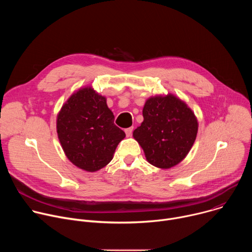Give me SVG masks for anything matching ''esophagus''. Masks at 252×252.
Masks as SVG:
<instances>
[{
    "instance_id": "obj_1",
    "label": "esophagus",
    "mask_w": 252,
    "mask_h": 252,
    "mask_svg": "<svg viewBox=\"0 0 252 252\" xmlns=\"http://www.w3.org/2000/svg\"><path fill=\"white\" fill-rule=\"evenodd\" d=\"M132 130H133V126H131V127H128V128H126V129H125V131H126V136H127V137L131 136V134H132Z\"/></svg>"
}]
</instances>
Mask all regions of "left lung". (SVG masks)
<instances>
[{
    "instance_id": "1",
    "label": "left lung",
    "mask_w": 252,
    "mask_h": 252,
    "mask_svg": "<svg viewBox=\"0 0 252 252\" xmlns=\"http://www.w3.org/2000/svg\"><path fill=\"white\" fill-rule=\"evenodd\" d=\"M142 116L143 122L132 136L145 152L147 160L162 169L184 160L198 130L197 119L190 107L171 94L156 95L147 99Z\"/></svg>"
}]
</instances>
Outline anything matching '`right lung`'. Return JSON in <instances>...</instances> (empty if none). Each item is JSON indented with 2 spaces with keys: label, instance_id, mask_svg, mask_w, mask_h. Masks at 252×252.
<instances>
[{
  "label": "right lung",
  "instance_id": "add662e5",
  "mask_svg": "<svg viewBox=\"0 0 252 252\" xmlns=\"http://www.w3.org/2000/svg\"><path fill=\"white\" fill-rule=\"evenodd\" d=\"M114 120L106 98L92 87L71 94L57 117L58 137L68 160L89 172L109 163L126 137Z\"/></svg>",
  "mask_w": 252,
  "mask_h": 252
}]
</instances>
